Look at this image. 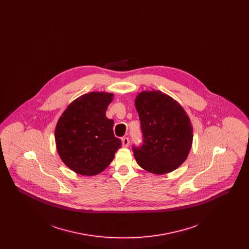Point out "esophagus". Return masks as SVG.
<instances>
[{
  "mask_svg": "<svg viewBox=\"0 0 249 249\" xmlns=\"http://www.w3.org/2000/svg\"><path fill=\"white\" fill-rule=\"evenodd\" d=\"M129 144H130L129 138H128V137H124V138L122 139V146H123V147H128Z\"/></svg>",
  "mask_w": 249,
  "mask_h": 249,
  "instance_id": "esophagus-1",
  "label": "esophagus"
}]
</instances>
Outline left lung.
<instances>
[{"mask_svg": "<svg viewBox=\"0 0 249 249\" xmlns=\"http://www.w3.org/2000/svg\"><path fill=\"white\" fill-rule=\"evenodd\" d=\"M141 121L142 146L133 155L143 170L164 175L178 169L188 158L193 127L181 105L160 90H143L135 98Z\"/></svg>", "mask_w": 249, "mask_h": 249, "instance_id": "1", "label": "left lung"}]
</instances>
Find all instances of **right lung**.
<instances>
[{
    "mask_svg": "<svg viewBox=\"0 0 249 249\" xmlns=\"http://www.w3.org/2000/svg\"><path fill=\"white\" fill-rule=\"evenodd\" d=\"M113 93L92 91L73 100L59 117L55 142L59 158L74 173L92 177L114 160L121 141L113 132L107 109Z\"/></svg>",
    "mask_w": 249,
    "mask_h": 249,
    "instance_id": "obj_1",
    "label": "right lung"
}]
</instances>
